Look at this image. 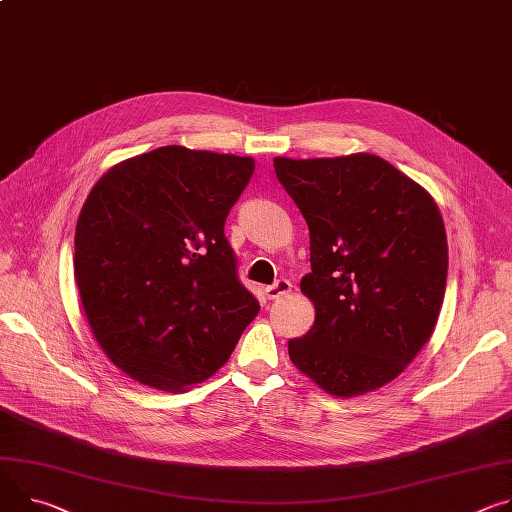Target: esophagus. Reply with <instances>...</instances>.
<instances>
[{
    "label": "esophagus",
    "mask_w": 512,
    "mask_h": 512,
    "mask_svg": "<svg viewBox=\"0 0 512 512\" xmlns=\"http://www.w3.org/2000/svg\"><path fill=\"white\" fill-rule=\"evenodd\" d=\"M290 292H292V284H290V280H286V277H282V280H277L273 286L265 288V296L269 300H277V298H282V296H286Z\"/></svg>",
    "instance_id": "1"
}]
</instances>
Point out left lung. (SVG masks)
I'll list each match as a JSON object with an SVG mask.
<instances>
[{"instance_id":"obj_1","label":"left lung","mask_w":512,"mask_h":512,"mask_svg":"<svg viewBox=\"0 0 512 512\" xmlns=\"http://www.w3.org/2000/svg\"><path fill=\"white\" fill-rule=\"evenodd\" d=\"M310 230L300 290L316 318L292 363L351 398L398 378L431 339L447 284V237L431 194L382 157L273 159Z\"/></svg>"}]
</instances>
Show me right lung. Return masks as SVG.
Returning <instances> with one entry per match:
<instances>
[{
    "mask_svg": "<svg viewBox=\"0 0 512 512\" xmlns=\"http://www.w3.org/2000/svg\"><path fill=\"white\" fill-rule=\"evenodd\" d=\"M251 157L161 147L91 188L75 228V282L96 341L124 374L185 392L228 361L259 302L239 282L224 222Z\"/></svg>",
    "mask_w": 512,
    "mask_h": 512,
    "instance_id": "add662e5",
    "label": "right lung"
}]
</instances>
